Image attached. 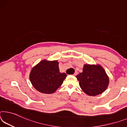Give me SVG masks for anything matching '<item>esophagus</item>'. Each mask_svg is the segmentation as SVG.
I'll return each instance as SVG.
<instances>
[{"mask_svg":"<svg viewBox=\"0 0 127 127\" xmlns=\"http://www.w3.org/2000/svg\"><path fill=\"white\" fill-rule=\"evenodd\" d=\"M77 74H78L77 71H75V72H74V73L73 74V76H76Z\"/></svg>","mask_w":127,"mask_h":127,"instance_id":"34e87169","label":"esophagus"}]
</instances>
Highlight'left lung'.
I'll list each match as a JSON object with an SVG mask.
<instances>
[{"label": "left lung", "instance_id": "left-lung-1", "mask_svg": "<svg viewBox=\"0 0 127 127\" xmlns=\"http://www.w3.org/2000/svg\"><path fill=\"white\" fill-rule=\"evenodd\" d=\"M82 73L76 76L81 89L86 94L95 96L107 89L109 78L101 65L85 64Z\"/></svg>", "mask_w": 127, "mask_h": 127}]
</instances>
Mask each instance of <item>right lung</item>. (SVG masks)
I'll return each instance as SVG.
<instances>
[{"label":"right lung","instance_id":"add662e5","mask_svg":"<svg viewBox=\"0 0 127 127\" xmlns=\"http://www.w3.org/2000/svg\"><path fill=\"white\" fill-rule=\"evenodd\" d=\"M67 77L59 72L57 60H43L32 68L29 75L32 85L38 92L53 94L59 88Z\"/></svg>","mask_w":127,"mask_h":127}]
</instances>
